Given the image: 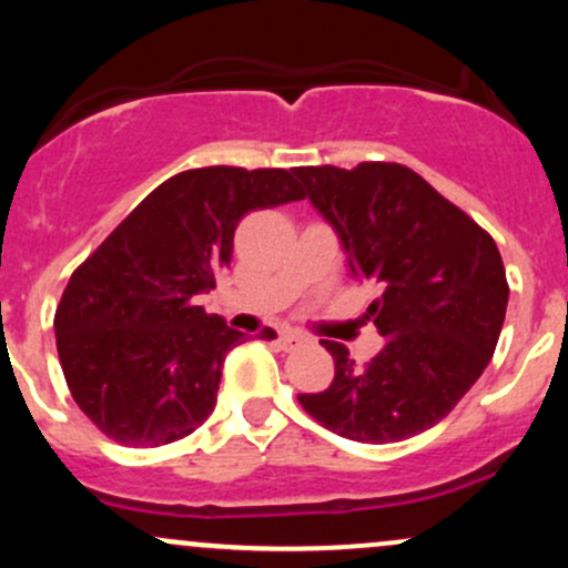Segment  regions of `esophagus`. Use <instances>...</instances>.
Here are the masks:
<instances>
[{"label":"esophagus","instance_id":"1","mask_svg":"<svg viewBox=\"0 0 568 568\" xmlns=\"http://www.w3.org/2000/svg\"><path fill=\"white\" fill-rule=\"evenodd\" d=\"M280 344H283L285 349L302 347V344H306V336L296 334V331H283V334H280Z\"/></svg>","mask_w":568,"mask_h":568}]
</instances>
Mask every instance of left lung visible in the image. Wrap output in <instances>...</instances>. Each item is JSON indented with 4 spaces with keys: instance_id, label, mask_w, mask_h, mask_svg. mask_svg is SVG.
Masks as SVG:
<instances>
[{
    "instance_id": "1",
    "label": "left lung",
    "mask_w": 568,
    "mask_h": 568,
    "mask_svg": "<svg viewBox=\"0 0 568 568\" xmlns=\"http://www.w3.org/2000/svg\"><path fill=\"white\" fill-rule=\"evenodd\" d=\"M293 173L334 224L352 272L382 288L368 312L384 336L366 366L323 338L334 382L298 403L349 440L395 443L425 433L452 414L497 349L510 296L497 243L400 162Z\"/></svg>"
}]
</instances>
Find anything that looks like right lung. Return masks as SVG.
<instances>
[{
  "mask_svg": "<svg viewBox=\"0 0 568 568\" xmlns=\"http://www.w3.org/2000/svg\"><path fill=\"white\" fill-rule=\"evenodd\" d=\"M304 197L283 168H192L162 181L77 266L55 310L58 361L106 438L165 446L211 416L226 352L245 334L194 298L230 266L240 219Z\"/></svg>",
  "mask_w": 568,
  "mask_h": 568,
  "instance_id": "right-lung-1",
  "label": "right lung"
}]
</instances>
